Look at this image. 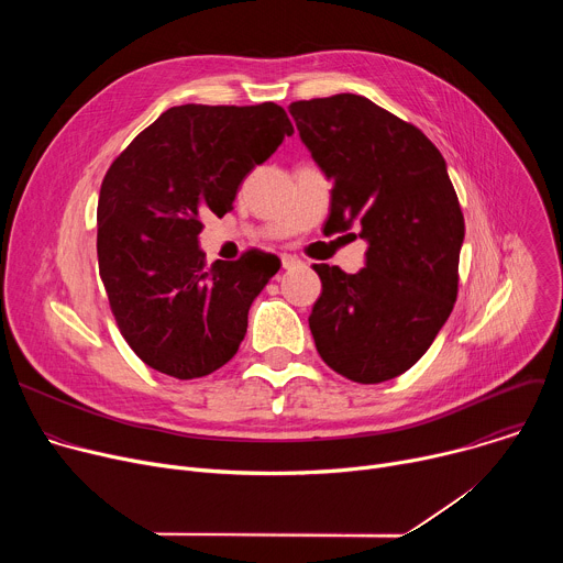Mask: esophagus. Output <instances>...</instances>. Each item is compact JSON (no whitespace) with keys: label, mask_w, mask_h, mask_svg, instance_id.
I'll return each instance as SVG.
<instances>
[{"label":"esophagus","mask_w":563,"mask_h":563,"mask_svg":"<svg viewBox=\"0 0 563 563\" xmlns=\"http://www.w3.org/2000/svg\"><path fill=\"white\" fill-rule=\"evenodd\" d=\"M280 263H283L285 269H291V267L300 265V261H298L296 256H291V254H283V256H280Z\"/></svg>","instance_id":"1"}]
</instances>
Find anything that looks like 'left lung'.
I'll list each match as a JSON object with an SVG mask.
<instances>
[{
	"instance_id": "8db88e82",
	"label": "left lung",
	"mask_w": 563,
	"mask_h": 563,
	"mask_svg": "<svg viewBox=\"0 0 563 563\" xmlns=\"http://www.w3.org/2000/svg\"><path fill=\"white\" fill-rule=\"evenodd\" d=\"M289 113L334 183L325 229L354 224L369 243L358 274L313 265L316 350L354 383L389 380L428 352L459 294L465 222L445 159L421 129L361 96L300 100Z\"/></svg>"
}]
</instances>
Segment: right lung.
Here are the masks:
<instances>
[{
	"label": "right lung",
	"instance_id": "1",
	"mask_svg": "<svg viewBox=\"0 0 563 563\" xmlns=\"http://www.w3.org/2000/svg\"><path fill=\"white\" fill-rule=\"evenodd\" d=\"M294 126L283 107L183 104L113 159L98 200V261L115 323L148 367L200 378L238 352L252 300L280 269L247 250L207 265L202 216L233 209L238 185Z\"/></svg>",
	"mask_w": 563,
	"mask_h": 563
}]
</instances>
